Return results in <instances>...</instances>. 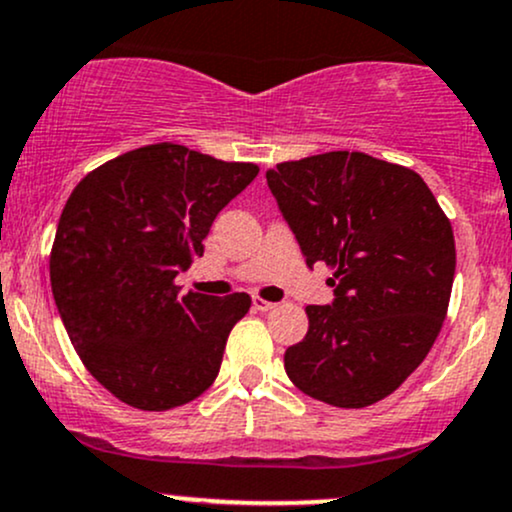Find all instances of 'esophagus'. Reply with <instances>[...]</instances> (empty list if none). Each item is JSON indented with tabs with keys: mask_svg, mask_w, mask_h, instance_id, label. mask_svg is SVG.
Returning a JSON list of instances; mask_svg holds the SVG:
<instances>
[{
	"mask_svg": "<svg viewBox=\"0 0 512 512\" xmlns=\"http://www.w3.org/2000/svg\"><path fill=\"white\" fill-rule=\"evenodd\" d=\"M252 306H255V311L267 313V311H274V308H277V303L265 301V299H260V296H255V299H252Z\"/></svg>",
	"mask_w": 512,
	"mask_h": 512,
	"instance_id": "1",
	"label": "esophagus"
}]
</instances>
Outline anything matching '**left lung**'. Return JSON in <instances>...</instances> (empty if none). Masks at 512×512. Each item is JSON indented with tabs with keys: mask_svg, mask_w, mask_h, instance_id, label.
Returning <instances> with one entry per match:
<instances>
[{
	"mask_svg": "<svg viewBox=\"0 0 512 512\" xmlns=\"http://www.w3.org/2000/svg\"><path fill=\"white\" fill-rule=\"evenodd\" d=\"M267 184L306 265L333 267L335 286L333 303L306 308L286 374L328 406H372L440 335L457 265L445 211L418 172L347 150L282 162Z\"/></svg>",
	"mask_w": 512,
	"mask_h": 512,
	"instance_id": "left-lung-1",
	"label": "left lung"
}]
</instances>
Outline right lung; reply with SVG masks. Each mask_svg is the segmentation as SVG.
I'll use <instances>...</instances> for the list:
<instances>
[{"label":"right lung","mask_w":512,"mask_h":512,"mask_svg":"<svg viewBox=\"0 0 512 512\" xmlns=\"http://www.w3.org/2000/svg\"><path fill=\"white\" fill-rule=\"evenodd\" d=\"M260 167L174 143L123 153L67 199L50 252L60 318L89 374L140 411L201 396L250 296L189 291L174 277L204 255L216 216Z\"/></svg>","instance_id":"obj_1"}]
</instances>
